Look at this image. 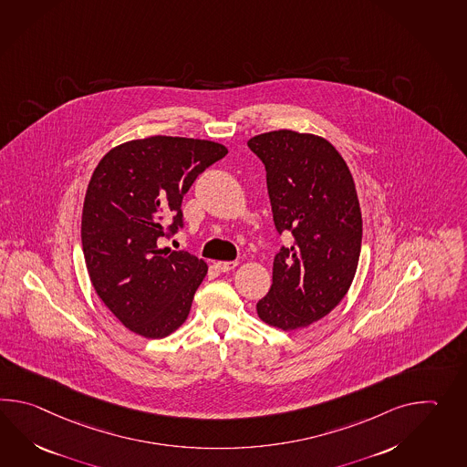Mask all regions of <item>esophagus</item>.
Instances as JSON below:
<instances>
[{
    "mask_svg": "<svg viewBox=\"0 0 467 467\" xmlns=\"http://www.w3.org/2000/svg\"><path fill=\"white\" fill-rule=\"evenodd\" d=\"M238 266V261H218L216 263V268L223 273H228V271L234 270Z\"/></svg>",
    "mask_w": 467,
    "mask_h": 467,
    "instance_id": "34e87169",
    "label": "esophagus"
}]
</instances>
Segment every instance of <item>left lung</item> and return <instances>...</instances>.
Instances as JSON below:
<instances>
[{
	"mask_svg": "<svg viewBox=\"0 0 467 467\" xmlns=\"http://www.w3.org/2000/svg\"><path fill=\"white\" fill-rule=\"evenodd\" d=\"M266 169L273 221L291 233L273 261L258 317L285 332L318 322L343 300L362 248V213L352 174L323 137L273 130L249 139Z\"/></svg>",
	"mask_w": 467,
	"mask_h": 467,
	"instance_id": "left-lung-1",
	"label": "left lung"
}]
</instances>
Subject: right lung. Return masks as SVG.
I'll use <instances>...</instances> for the list:
<instances>
[{
	"label": "right lung",
	"instance_id": "obj_1",
	"mask_svg": "<svg viewBox=\"0 0 467 467\" xmlns=\"http://www.w3.org/2000/svg\"><path fill=\"white\" fill-rule=\"evenodd\" d=\"M226 154L211 140L154 135L117 145L95 167L83 202V256L99 298L130 332L164 338L186 322L208 265L159 241L184 226L182 197Z\"/></svg>",
	"mask_w": 467,
	"mask_h": 467
}]
</instances>
